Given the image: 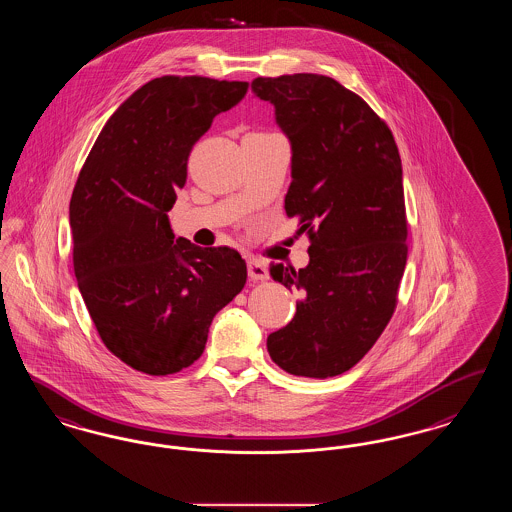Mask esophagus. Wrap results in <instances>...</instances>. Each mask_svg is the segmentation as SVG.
I'll return each mask as SVG.
<instances>
[{
    "label": "esophagus",
    "mask_w": 512,
    "mask_h": 512,
    "mask_svg": "<svg viewBox=\"0 0 512 512\" xmlns=\"http://www.w3.org/2000/svg\"><path fill=\"white\" fill-rule=\"evenodd\" d=\"M247 274L251 280H266L268 278V268L265 263L257 261V259H249L247 261Z\"/></svg>",
    "instance_id": "obj_1"
}]
</instances>
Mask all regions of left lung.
Instances as JSON below:
<instances>
[{
	"mask_svg": "<svg viewBox=\"0 0 512 512\" xmlns=\"http://www.w3.org/2000/svg\"><path fill=\"white\" fill-rule=\"evenodd\" d=\"M251 91L291 143L286 213L310 238L305 268L270 266L301 301L266 348L291 375L335 377L368 354L396 308L408 259L398 146L368 103L328 76L255 78Z\"/></svg>",
	"mask_w": 512,
	"mask_h": 512,
	"instance_id": "obj_1",
	"label": "left lung"
}]
</instances>
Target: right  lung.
Listing matches in <instances>:
<instances>
[{"label":"right lung","instance_id":"obj_1","mask_svg":"<svg viewBox=\"0 0 512 512\" xmlns=\"http://www.w3.org/2000/svg\"><path fill=\"white\" fill-rule=\"evenodd\" d=\"M247 82L162 76L110 116L70 200L74 274L106 348L148 375L194 364L215 314L246 286L230 247H198L169 225L192 146L240 103Z\"/></svg>","mask_w":512,"mask_h":512}]
</instances>
